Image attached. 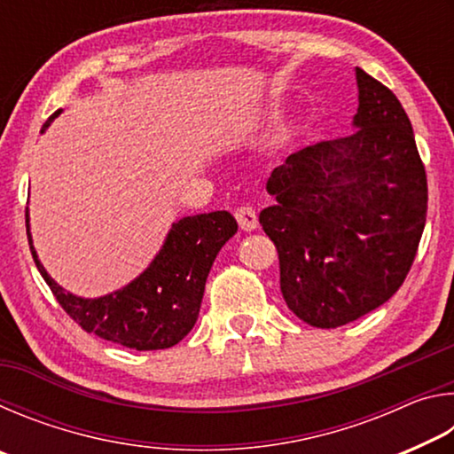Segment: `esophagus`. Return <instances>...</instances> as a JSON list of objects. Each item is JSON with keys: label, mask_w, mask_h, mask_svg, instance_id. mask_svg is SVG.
Here are the masks:
<instances>
[{"label": "esophagus", "mask_w": 454, "mask_h": 454, "mask_svg": "<svg viewBox=\"0 0 454 454\" xmlns=\"http://www.w3.org/2000/svg\"><path fill=\"white\" fill-rule=\"evenodd\" d=\"M234 218L244 232H252V230L258 226V216L252 206H240V208H236Z\"/></svg>", "instance_id": "34e87169"}]
</instances>
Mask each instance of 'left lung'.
I'll return each mask as SVG.
<instances>
[{
  "mask_svg": "<svg viewBox=\"0 0 454 454\" xmlns=\"http://www.w3.org/2000/svg\"><path fill=\"white\" fill-rule=\"evenodd\" d=\"M355 132L290 153L260 224L288 309L317 328L364 317L403 286L427 222V174L396 96L356 67Z\"/></svg>",
  "mask_w": 454,
  "mask_h": 454,
  "instance_id": "8db88e82",
  "label": "left lung"
}]
</instances>
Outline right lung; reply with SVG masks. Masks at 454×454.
Segmentation results:
<instances>
[{"label": "right lung", "mask_w": 454, "mask_h": 454, "mask_svg": "<svg viewBox=\"0 0 454 454\" xmlns=\"http://www.w3.org/2000/svg\"><path fill=\"white\" fill-rule=\"evenodd\" d=\"M59 114H51L43 129ZM236 230V220L226 210L182 218L172 224L164 246L137 278L99 298H82L61 288L37 258L29 224L27 240L56 301L86 333L126 348L160 350L178 344L194 328L210 268Z\"/></svg>", "instance_id": "add662e5"}]
</instances>
